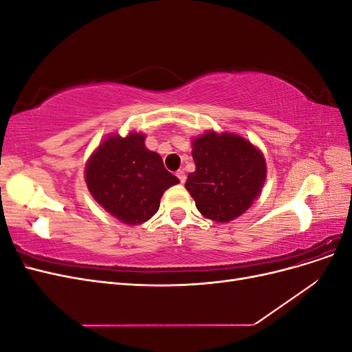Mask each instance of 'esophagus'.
<instances>
[{"label":"esophagus","mask_w":352,"mask_h":352,"mask_svg":"<svg viewBox=\"0 0 352 352\" xmlns=\"http://www.w3.org/2000/svg\"><path fill=\"white\" fill-rule=\"evenodd\" d=\"M176 176L180 180V184H184L185 180H186V175L182 172V170H179V172H176Z\"/></svg>","instance_id":"esophagus-1"}]
</instances>
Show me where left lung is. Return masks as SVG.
I'll return each instance as SVG.
<instances>
[{
  "label": "left lung",
  "mask_w": 352,
  "mask_h": 352,
  "mask_svg": "<svg viewBox=\"0 0 352 352\" xmlns=\"http://www.w3.org/2000/svg\"><path fill=\"white\" fill-rule=\"evenodd\" d=\"M195 172L185 188L202 216L228 223L247 211L261 194L267 166L263 153L230 132H206L192 141Z\"/></svg>",
  "instance_id": "1"
}]
</instances>
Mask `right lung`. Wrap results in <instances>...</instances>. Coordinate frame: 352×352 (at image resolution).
Returning a JSON list of instances; mask_svg holds the SVG:
<instances>
[{
  "mask_svg": "<svg viewBox=\"0 0 352 352\" xmlns=\"http://www.w3.org/2000/svg\"><path fill=\"white\" fill-rule=\"evenodd\" d=\"M85 180L98 204L124 225H141L160 207L164 190L179 184L163 160L145 146V135H110L89 157Z\"/></svg>",
  "mask_w": 352,
  "mask_h": 352,
  "instance_id": "right-lung-1",
  "label": "right lung"
}]
</instances>
